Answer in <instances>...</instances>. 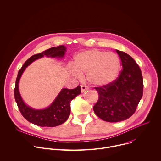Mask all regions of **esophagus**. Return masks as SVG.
<instances>
[{"mask_svg":"<svg viewBox=\"0 0 161 161\" xmlns=\"http://www.w3.org/2000/svg\"><path fill=\"white\" fill-rule=\"evenodd\" d=\"M88 89V87L85 85H81V92H85L86 90Z\"/></svg>","mask_w":161,"mask_h":161,"instance_id":"34e87169","label":"esophagus"}]
</instances>
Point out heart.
Returning <instances> with one entry per match:
<instances>
[{"instance_id": "1", "label": "heart", "mask_w": 161, "mask_h": 161, "mask_svg": "<svg viewBox=\"0 0 161 161\" xmlns=\"http://www.w3.org/2000/svg\"><path fill=\"white\" fill-rule=\"evenodd\" d=\"M73 74L86 73L88 81L94 85H104L115 80L119 73L121 62L115 53L97 49L78 53L75 57Z\"/></svg>"}]
</instances>
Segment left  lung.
Returning <instances> with one entry per match:
<instances>
[{"label":"left lung","instance_id":"obj_1","mask_svg":"<svg viewBox=\"0 0 161 161\" xmlns=\"http://www.w3.org/2000/svg\"><path fill=\"white\" fill-rule=\"evenodd\" d=\"M123 70L114 81L95 87L99 99L93 109L97 116L109 122L127 120L136 110L143 93V81L139 65L128 54L116 50Z\"/></svg>","mask_w":161,"mask_h":161}]
</instances>
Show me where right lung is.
<instances>
[{"label": "right lung", "mask_w": 161, "mask_h": 161, "mask_svg": "<svg viewBox=\"0 0 161 161\" xmlns=\"http://www.w3.org/2000/svg\"><path fill=\"white\" fill-rule=\"evenodd\" d=\"M65 50L66 48L64 46H59L34 55L24 63L18 71L14 90L15 101L22 116L27 121L37 126L55 127L64 123L70 115L71 101L81 93L80 86L79 85L74 89L62 88L50 106L43 109H35L26 105L22 100L18 89L19 79L26 67L36 60L44 56L62 58Z\"/></svg>", "instance_id": "obj_1"}]
</instances>
